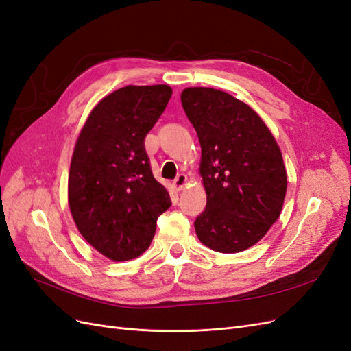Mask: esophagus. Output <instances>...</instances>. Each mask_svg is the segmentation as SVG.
Returning a JSON list of instances; mask_svg holds the SVG:
<instances>
[{
  "instance_id": "obj_1",
  "label": "esophagus",
  "mask_w": 351,
  "mask_h": 351,
  "mask_svg": "<svg viewBox=\"0 0 351 351\" xmlns=\"http://www.w3.org/2000/svg\"><path fill=\"white\" fill-rule=\"evenodd\" d=\"M187 186V176L186 174H178L177 178L173 182V187L180 192V190H184V187Z\"/></svg>"
}]
</instances>
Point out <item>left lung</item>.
<instances>
[{
  "label": "left lung",
  "mask_w": 351,
  "mask_h": 351,
  "mask_svg": "<svg viewBox=\"0 0 351 351\" xmlns=\"http://www.w3.org/2000/svg\"><path fill=\"white\" fill-rule=\"evenodd\" d=\"M182 104L202 147L206 208L196 234L215 252L246 250L281 214L287 173L280 146L258 112L227 92L186 88Z\"/></svg>",
  "instance_id": "1"
}]
</instances>
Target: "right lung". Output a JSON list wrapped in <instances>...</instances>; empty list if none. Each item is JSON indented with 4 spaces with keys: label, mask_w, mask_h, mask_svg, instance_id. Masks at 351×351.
<instances>
[{
    "label": "right lung",
    "mask_w": 351,
    "mask_h": 351,
    "mask_svg": "<svg viewBox=\"0 0 351 351\" xmlns=\"http://www.w3.org/2000/svg\"><path fill=\"white\" fill-rule=\"evenodd\" d=\"M168 84H129L102 98L77 136L69 173V206L83 239L114 262L149 247L171 199L158 183L145 136L164 112Z\"/></svg>",
    "instance_id": "add662e5"
}]
</instances>
